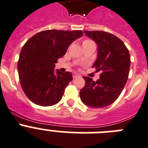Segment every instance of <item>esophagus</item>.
Instances as JSON below:
<instances>
[{"label": "esophagus", "instance_id": "esophagus-1", "mask_svg": "<svg viewBox=\"0 0 148 148\" xmlns=\"http://www.w3.org/2000/svg\"><path fill=\"white\" fill-rule=\"evenodd\" d=\"M80 77V75L78 74H77V73H74V74H73V78H74V79H75V78L77 77Z\"/></svg>", "mask_w": 148, "mask_h": 148}]
</instances>
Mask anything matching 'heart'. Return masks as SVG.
Returning <instances> with one entry per match:
<instances>
[{
	"label": "heart",
	"instance_id": "heart-1",
	"mask_svg": "<svg viewBox=\"0 0 148 148\" xmlns=\"http://www.w3.org/2000/svg\"><path fill=\"white\" fill-rule=\"evenodd\" d=\"M90 42H93L91 40H89V39H86V40L84 41L83 44H86V43H90Z\"/></svg>",
	"mask_w": 148,
	"mask_h": 148
}]
</instances>
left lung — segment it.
Returning <instances> with one entry per match:
<instances>
[{
	"label": "left lung",
	"mask_w": 148,
	"mask_h": 148,
	"mask_svg": "<svg viewBox=\"0 0 148 148\" xmlns=\"http://www.w3.org/2000/svg\"><path fill=\"white\" fill-rule=\"evenodd\" d=\"M98 46L93 68L101 71L100 77L93 81L84 77L85 86L80 91L81 101L93 108H104L113 103L123 90L129 74V51L121 39L104 31H84Z\"/></svg>",
	"instance_id": "1"
}]
</instances>
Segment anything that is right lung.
Masks as SVG:
<instances>
[{"label":"right lung","mask_w":148,"mask_h":148,"mask_svg":"<svg viewBox=\"0 0 148 148\" xmlns=\"http://www.w3.org/2000/svg\"><path fill=\"white\" fill-rule=\"evenodd\" d=\"M82 36L80 30L50 29L38 32L25 43L17 70L23 90L32 103L50 106L62 99L73 77L71 72L55 71V64L65 55L69 45Z\"/></svg>","instance_id":"right-lung-1"}]
</instances>
